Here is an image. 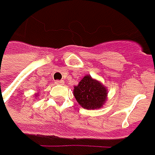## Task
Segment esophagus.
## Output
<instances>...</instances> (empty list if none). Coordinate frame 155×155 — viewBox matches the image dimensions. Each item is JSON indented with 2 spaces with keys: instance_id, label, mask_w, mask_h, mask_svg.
<instances>
[{
  "instance_id": "1",
  "label": "esophagus",
  "mask_w": 155,
  "mask_h": 155,
  "mask_svg": "<svg viewBox=\"0 0 155 155\" xmlns=\"http://www.w3.org/2000/svg\"><path fill=\"white\" fill-rule=\"evenodd\" d=\"M56 84H58V85H62V84H64V82H63V81H61V80H60V81H59V80H58V81H56Z\"/></svg>"
}]
</instances>
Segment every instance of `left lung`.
I'll return each instance as SVG.
<instances>
[{
  "label": "left lung",
  "instance_id": "8db88e82",
  "mask_svg": "<svg viewBox=\"0 0 155 155\" xmlns=\"http://www.w3.org/2000/svg\"><path fill=\"white\" fill-rule=\"evenodd\" d=\"M108 88L90 75H85L73 89L77 102L86 110L102 108L108 99Z\"/></svg>",
  "mask_w": 155,
  "mask_h": 155
}]
</instances>
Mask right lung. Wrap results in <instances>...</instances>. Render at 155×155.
<instances>
[{"label":"right lung","mask_w":155,"mask_h":155,"mask_svg":"<svg viewBox=\"0 0 155 155\" xmlns=\"http://www.w3.org/2000/svg\"><path fill=\"white\" fill-rule=\"evenodd\" d=\"M38 94H39V93H35V94H34V95H35V97H36V98H37V97H38Z\"/></svg>","instance_id":"obj_1"}]
</instances>
